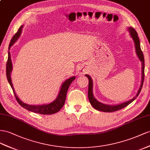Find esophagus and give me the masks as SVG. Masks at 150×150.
<instances>
[{
  "instance_id": "obj_1",
  "label": "esophagus",
  "mask_w": 150,
  "mask_h": 150,
  "mask_svg": "<svg viewBox=\"0 0 150 150\" xmlns=\"http://www.w3.org/2000/svg\"><path fill=\"white\" fill-rule=\"evenodd\" d=\"M86 71V70L85 69H84L83 68H82V67H80L79 68V73L80 74H83L84 72Z\"/></svg>"
}]
</instances>
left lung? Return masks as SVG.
<instances>
[{
    "mask_svg": "<svg viewBox=\"0 0 150 150\" xmlns=\"http://www.w3.org/2000/svg\"><path fill=\"white\" fill-rule=\"evenodd\" d=\"M128 31L130 33V35L132 37L133 39V41L134 42V45H135V49H136V54L138 57V58L139 59L141 62L142 63V67H141V85L139 87V89L137 91V93L136 95L134 96L132 99H130V100L120 103V104L116 105H106L103 104V103L98 101L96 99L93 95V80H92L91 76L86 74V76L89 79V88H88V98H89V100L91 103L92 106L96 110L101 111V112H113L115 111L119 110L120 109H122L125 108L127 106H128L129 104H130L133 101L136 99V98L138 96V95L139 94L140 92L141 91L142 87L143 85V82H144V56L143 52H142L141 49V46H140V42L139 37L137 36V33L136 31L134 30L132 27H129L128 28Z\"/></svg>",
    "mask_w": 150,
    "mask_h": 150,
    "instance_id": "8db88e82",
    "label": "left lung"
}]
</instances>
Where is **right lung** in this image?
Wrapping results in <instances>:
<instances>
[{"label": "right lung", "mask_w": 150, "mask_h": 150, "mask_svg": "<svg viewBox=\"0 0 150 150\" xmlns=\"http://www.w3.org/2000/svg\"><path fill=\"white\" fill-rule=\"evenodd\" d=\"M23 27V26L21 25L20 28H19L18 32L15 34V35L13 37L12 39H11L9 46V52H8V59H7V64H6V76L7 80L10 84V86L12 88L14 94L15 96V98H16L17 101L18 102L19 104H20L23 108L26 109L27 110L30 111V112H32L33 113H37L42 115H51L56 113L57 112L61 109V108L63 106L65 99H66L67 96V93L69 87H70L71 83L74 81L75 79V76H73L71 77L68 79L67 80L64 81V82L62 83V85L61 86L60 90L59 92V94L57 95V98L55 99V100L51 102V103H49V104H44V105H28L26 104V103L23 102L19 98L17 95L15 93V91L14 89V87L12 83V80H11V71L13 70V64H12V61H11V53L9 50L11 49V47L12 46L15 42H16L19 38H20L21 33L22 32V28Z\"/></svg>", "instance_id": "add662e5"}]
</instances>
